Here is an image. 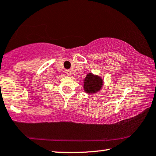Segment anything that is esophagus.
<instances>
[{
	"mask_svg": "<svg viewBox=\"0 0 156 156\" xmlns=\"http://www.w3.org/2000/svg\"><path fill=\"white\" fill-rule=\"evenodd\" d=\"M65 72H66V74H67L68 76H70V75H71V72H70V70H69V69L65 70Z\"/></svg>",
	"mask_w": 156,
	"mask_h": 156,
	"instance_id": "1",
	"label": "esophagus"
}]
</instances>
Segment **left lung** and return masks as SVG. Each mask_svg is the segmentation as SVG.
Masks as SVG:
<instances>
[{
	"label": "left lung",
	"mask_w": 156,
	"mask_h": 156,
	"mask_svg": "<svg viewBox=\"0 0 156 156\" xmlns=\"http://www.w3.org/2000/svg\"><path fill=\"white\" fill-rule=\"evenodd\" d=\"M103 80L97 75L89 73L84 80V88L85 92L94 94L101 89L103 86Z\"/></svg>",
	"instance_id": "1"
}]
</instances>
